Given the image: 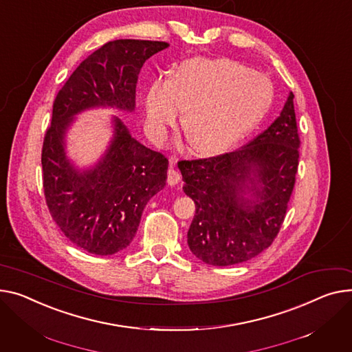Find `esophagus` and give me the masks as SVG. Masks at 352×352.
I'll return each mask as SVG.
<instances>
[{"label":"esophagus","instance_id":"obj_1","mask_svg":"<svg viewBox=\"0 0 352 352\" xmlns=\"http://www.w3.org/2000/svg\"><path fill=\"white\" fill-rule=\"evenodd\" d=\"M181 179V174L178 173V170L175 168V161L171 158L170 160V168L167 173V182L168 185H177Z\"/></svg>","mask_w":352,"mask_h":352}]
</instances>
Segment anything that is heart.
Returning a JSON list of instances; mask_svg holds the SVG:
<instances>
[{
    "instance_id": "1",
    "label": "heart",
    "mask_w": 352,
    "mask_h": 352,
    "mask_svg": "<svg viewBox=\"0 0 352 352\" xmlns=\"http://www.w3.org/2000/svg\"><path fill=\"white\" fill-rule=\"evenodd\" d=\"M272 80L230 59L192 58L177 66L171 79H155L144 98L146 129L162 142L178 122L190 146L204 154L221 153L248 134L273 100Z\"/></svg>"
}]
</instances>
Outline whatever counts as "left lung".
Returning <instances> with one entry per match:
<instances>
[{
	"label": "left lung",
	"instance_id": "8db88e82",
	"mask_svg": "<svg viewBox=\"0 0 352 352\" xmlns=\"http://www.w3.org/2000/svg\"><path fill=\"white\" fill-rule=\"evenodd\" d=\"M293 99L290 91L277 119L242 148L178 162L184 192L195 202L186 242L204 263L250 261L278 233L298 166Z\"/></svg>",
	"mask_w": 352,
	"mask_h": 352
}]
</instances>
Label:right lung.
Returning a JSON list of instances; mask_svg holds the SVG:
<instances>
[{
	"mask_svg": "<svg viewBox=\"0 0 352 352\" xmlns=\"http://www.w3.org/2000/svg\"><path fill=\"white\" fill-rule=\"evenodd\" d=\"M168 46L138 39L107 42L76 67L54 102L42 147L45 198L63 235L89 253L114 254L131 243L147 202L166 186L168 160L137 142L111 116L104 153L80 168L66 154L67 133L86 110L133 113L140 70Z\"/></svg>",
	"mask_w": 352,
	"mask_h": 352,
	"instance_id": "1",
	"label": "right lung"
}]
</instances>
